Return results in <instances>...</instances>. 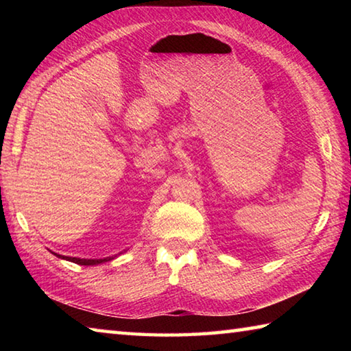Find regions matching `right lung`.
I'll return each instance as SVG.
<instances>
[{
    "label": "right lung",
    "mask_w": 351,
    "mask_h": 351,
    "mask_svg": "<svg viewBox=\"0 0 351 351\" xmlns=\"http://www.w3.org/2000/svg\"><path fill=\"white\" fill-rule=\"evenodd\" d=\"M54 255H57L58 258H63V260H68V261H73V263L77 265H85V266H93V265H99V263H105V261H110L116 257H106V258H77V257H66V255H60V254H56L52 252Z\"/></svg>",
    "instance_id": "1"
}]
</instances>
